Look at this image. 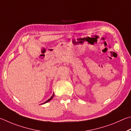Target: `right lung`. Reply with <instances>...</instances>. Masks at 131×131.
I'll return each mask as SVG.
<instances>
[{"instance_id":"obj_1","label":"right lung","mask_w":131,"mask_h":131,"mask_svg":"<svg viewBox=\"0 0 131 131\" xmlns=\"http://www.w3.org/2000/svg\"><path fill=\"white\" fill-rule=\"evenodd\" d=\"M54 93H53V95H52V97H50V98H49V100H48L47 101H45L44 103H43V104H45V103H47V102H49V101H50V100H51L52 99V98H53V97H54Z\"/></svg>"}]
</instances>
